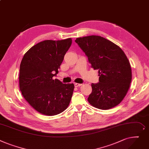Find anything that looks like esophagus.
<instances>
[{"instance_id":"1","label":"esophagus","mask_w":149,"mask_h":149,"mask_svg":"<svg viewBox=\"0 0 149 149\" xmlns=\"http://www.w3.org/2000/svg\"><path fill=\"white\" fill-rule=\"evenodd\" d=\"M81 85H82L81 84H78V83H75V84H74V86H75L76 87L80 86H81Z\"/></svg>"}]
</instances>
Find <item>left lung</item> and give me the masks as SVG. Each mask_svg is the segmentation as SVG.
Here are the masks:
<instances>
[{"label": "left lung", "instance_id": "obj_1", "mask_svg": "<svg viewBox=\"0 0 149 149\" xmlns=\"http://www.w3.org/2000/svg\"><path fill=\"white\" fill-rule=\"evenodd\" d=\"M75 42L88 57L91 67L99 70V82L91 84L88 102L103 110L118 105L132 81L131 67L124 52L112 41L97 36L77 38Z\"/></svg>", "mask_w": 149, "mask_h": 149}]
</instances>
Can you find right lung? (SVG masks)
I'll use <instances>...</instances> for the list:
<instances>
[{
  "instance_id": "add662e5",
  "label": "right lung",
  "mask_w": 149,
  "mask_h": 149,
  "mask_svg": "<svg viewBox=\"0 0 149 149\" xmlns=\"http://www.w3.org/2000/svg\"><path fill=\"white\" fill-rule=\"evenodd\" d=\"M72 38L45 40L24 55L20 66L19 86L24 99L38 112L52 116L67 109L74 86L63 84L56 76Z\"/></svg>"
}]
</instances>
